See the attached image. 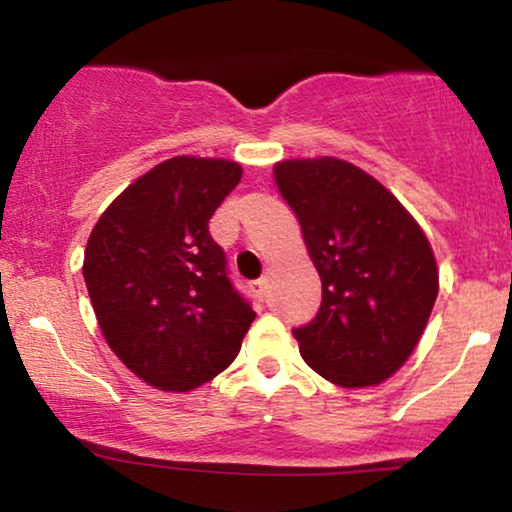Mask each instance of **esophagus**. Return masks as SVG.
Here are the masks:
<instances>
[{"instance_id":"1","label":"esophagus","mask_w":512,"mask_h":512,"mask_svg":"<svg viewBox=\"0 0 512 512\" xmlns=\"http://www.w3.org/2000/svg\"><path fill=\"white\" fill-rule=\"evenodd\" d=\"M266 290H268V280H266V278H261V280L251 282V292H254L258 299L266 297Z\"/></svg>"}]
</instances>
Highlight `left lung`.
Instances as JSON below:
<instances>
[{
	"label": "left lung",
	"mask_w": 512,
	"mask_h": 512,
	"mask_svg": "<svg viewBox=\"0 0 512 512\" xmlns=\"http://www.w3.org/2000/svg\"><path fill=\"white\" fill-rule=\"evenodd\" d=\"M273 174L323 287L314 321L292 330L299 352L335 386H378L410 359L434 309L429 239L398 198L352 162L282 160Z\"/></svg>",
	"instance_id": "1"
}]
</instances>
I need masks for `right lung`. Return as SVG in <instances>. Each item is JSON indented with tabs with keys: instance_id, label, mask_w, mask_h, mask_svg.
I'll return each mask as SVG.
<instances>
[{
	"instance_id": "1",
	"label": "right lung",
	"mask_w": 512,
	"mask_h": 512,
	"mask_svg": "<svg viewBox=\"0 0 512 512\" xmlns=\"http://www.w3.org/2000/svg\"><path fill=\"white\" fill-rule=\"evenodd\" d=\"M239 179V162L177 155L126 186L90 232L83 280L95 318L148 386L186 393L213 381L256 318L208 232Z\"/></svg>"
}]
</instances>
